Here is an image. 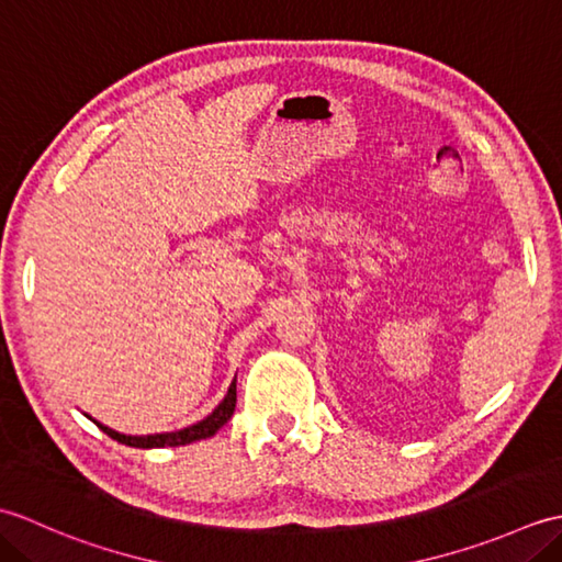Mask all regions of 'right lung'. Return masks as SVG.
Instances as JSON below:
<instances>
[{"label": "right lung", "mask_w": 562, "mask_h": 562, "mask_svg": "<svg viewBox=\"0 0 562 562\" xmlns=\"http://www.w3.org/2000/svg\"><path fill=\"white\" fill-rule=\"evenodd\" d=\"M234 408H236V379L232 381L229 391H226L224 401L214 408L205 420H200L195 425H190L186 429H178V432H164V435H147V437H127V435H121L115 432V429L105 427L101 423H97L105 435H109L111 439L121 441V445H127V447H137V449H159V447H181V445H190V441H198V439H207L212 437L214 432L222 425H226V420L234 415Z\"/></svg>", "instance_id": "obj_1"}]
</instances>
